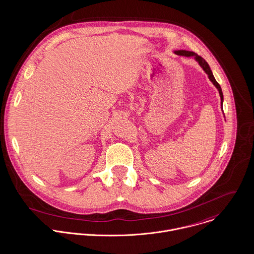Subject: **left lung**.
Wrapping results in <instances>:
<instances>
[{
  "instance_id": "1",
  "label": "left lung",
  "mask_w": 254,
  "mask_h": 254,
  "mask_svg": "<svg viewBox=\"0 0 254 254\" xmlns=\"http://www.w3.org/2000/svg\"><path fill=\"white\" fill-rule=\"evenodd\" d=\"M175 53H176L177 55H180V56L194 57V58H195V60L198 62V64L201 65V67L204 69V71L208 74L209 79L213 82V84H214V85L217 87V89L219 90L220 97H221V104H223V100H224V98H223V92H222L221 86H220V84L216 81V79H215V77H214V75H213V73H212V71H211V69H210V66H209L208 63L203 59L202 57L198 56V55H197V54H195L194 52L186 51V50H179V51H176Z\"/></svg>"
}]
</instances>
